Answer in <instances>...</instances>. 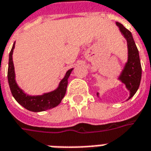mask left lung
I'll use <instances>...</instances> for the list:
<instances>
[{"label":"left lung","mask_w":151,"mask_h":151,"mask_svg":"<svg viewBox=\"0 0 151 151\" xmlns=\"http://www.w3.org/2000/svg\"><path fill=\"white\" fill-rule=\"evenodd\" d=\"M116 25L126 39L128 43V62L124 66V69L119 79L124 83L126 88L130 91V96L129 98L130 99L135 95L139 87L142 78V66L140 62L139 53L131 32L119 22H116Z\"/></svg>","instance_id":"obj_1"}]
</instances>
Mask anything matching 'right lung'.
I'll list each match as a JSON object with an SVG mask.
<instances>
[{"mask_svg": "<svg viewBox=\"0 0 151 151\" xmlns=\"http://www.w3.org/2000/svg\"><path fill=\"white\" fill-rule=\"evenodd\" d=\"M14 48V43L12 47V49L9 52L8 67V82L9 88L14 98L16 99L19 104L24 107L26 109L31 111H43L48 110L51 108L56 107L60 104L62 99L65 95L66 88L68 85V78L73 69H69L66 73L65 78L60 81L58 88L49 93H46L42 95L31 96L25 94L22 90L18 87L17 82L15 81V73L14 63L12 59V55Z\"/></svg>", "mask_w": 151, "mask_h": 151, "instance_id": "1", "label": "right lung"}]
</instances>
